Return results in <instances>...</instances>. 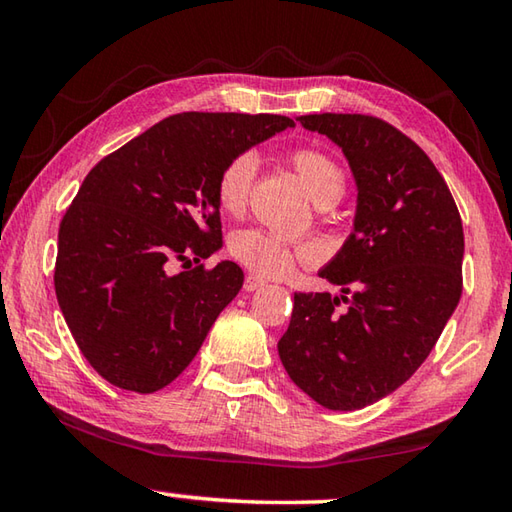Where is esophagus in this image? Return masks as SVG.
Returning a JSON list of instances; mask_svg holds the SVG:
<instances>
[{
	"label": "esophagus",
	"mask_w": 512,
	"mask_h": 512,
	"mask_svg": "<svg viewBox=\"0 0 512 512\" xmlns=\"http://www.w3.org/2000/svg\"><path fill=\"white\" fill-rule=\"evenodd\" d=\"M262 287H266V280H262V277H257V275H246V280H244L246 291H257Z\"/></svg>",
	"instance_id": "1"
}]
</instances>
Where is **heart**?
<instances>
[{"mask_svg": "<svg viewBox=\"0 0 512 512\" xmlns=\"http://www.w3.org/2000/svg\"><path fill=\"white\" fill-rule=\"evenodd\" d=\"M289 164L296 171L307 194L318 205H334L345 192V171L332 155L300 146L289 153ZM257 158L253 151H241L223 164L216 176L214 194L225 214L237 216L246 210L250 189L255 183ZM228 253L250 271L264 277H282L291 273L296 262L311 264L318 257V248L307 241H287L266 230H239L228 241Z\"/></svg>", "mask_w": 512, "mask_h": 512, "instance_id": "b5f03b06", "label": "heart"}]
</instances>
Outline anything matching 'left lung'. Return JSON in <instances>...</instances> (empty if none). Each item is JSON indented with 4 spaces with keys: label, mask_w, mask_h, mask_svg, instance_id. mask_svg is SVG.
<instances>
[{
    "label": "left lung",
    "mask_w": 512,
    "mask_h": 512,
    "mask_svg": "<svg viewBox=\"0 0 512 512\" xmlns=\"http://www.w3.org/2000/svg\"><path fill=\"white\" fill-rule=\"evenodd\" d=\"M298 121L341 146L359 201L354 232L320 271L345 296L296 293L277 352L311 400L354 411L400 388L443 334L463 291V223L429 155L388 121L339 112Z\"/></svg>",
    "instance_id": "1"
}]
</instances>
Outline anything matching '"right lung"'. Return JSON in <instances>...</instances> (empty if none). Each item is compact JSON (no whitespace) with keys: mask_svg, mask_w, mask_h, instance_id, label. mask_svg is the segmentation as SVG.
<instances>
[{"mask_svg":"<svg viewBox=\"0 0 512 512\" xmlns=\"http://www.w3.org/2000/svg\"><path fill=\"white\" fill-rule=\"evenodd\" d=\"M296 126L282 115L180 112L92 167L60 221L54 287L83 357L112 386L155 393L201 350L244 284L221 248L216 176ZM197 266L173 276V258Z\"/></svg>","mask_w":512,"mask_h":512,"instance_id":"obj_1","label":"right lung"}]
</instances>
